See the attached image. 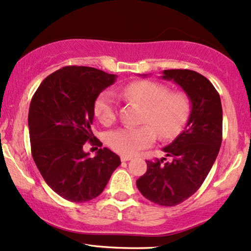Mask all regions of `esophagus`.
I'll use <instances>...</instances> for the list:
<instances>
[{"mask_svg":"<svg viewBox=\"0 0 251 251\" xmlns=\"http://www.w3.org/2000/svg\"><path fill=\"white\" fill-rule=\"evenodd\" d=\"M131 160V156H126V155H122L121 156V161L122 162H126V161Z\"/></svg>","mask_w":251,"mask_h":251,"instance_id":"obj_1","label":"esophagus"}]
</instances>
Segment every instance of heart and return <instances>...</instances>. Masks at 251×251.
<instances>
[{
  "label": "heart",
  "mask_w": 251,
  "mask_h": 251,
  "mask_svg": "<svg viewBox=\"0 0 251 251\" xmlns=\"http://www.w3.org/2000/svg\"><path fill=\"white\" fill-rule=\"evenodd\" d=\"M116 95L123 100L142 106L137 126H122L106 136L108 146L116 153L130 156L152 145L156 133L161 138L177 136L191 115V99L184 91H169L164 84L153 81H135L119 89ZM95 114L102 125L115 121L116 100L111 91H105L95 102Z\"/></svg>",
  "instance_id": "1"
}]
</instances>
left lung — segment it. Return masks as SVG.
Returning a JSON list of instances; mask_svg holds the SVG:
<instances>
[{"label":"left lung","instance_id":"left-lung-1","mask_svg":"<svg viewBox=\"0 0 251 251\" xmlns=\"http://www.w3.org/2000/svg\"><path fill=\"white\" fill-rule=\"evenodd\" d=\"M161 77L177 83L188 95L191 115L184 131L163 149L173 157L171 162L163 163L166 157L146 161L147 171L136 184L147 200L173 207L200 188L216 161L222 145L223 109L217 90L198 72L167 70Z\"/></svg>","mask_w":251,"mask_h":251}]
</instances>
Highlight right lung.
<instances>
[{
    "mask_svg": "<svg viewBox=\"0 0 251 251\" xmlns=\"http://www.w3.org/2000/svg\"><path fill=\"white\" fill-rule=\"evenodd\" d=\"M116 77L94 67L66 66L44 78L30 101L34 162L51 190L68 201L97 198L121 164L120 156L106 147L95 157L83 151L88 140L100 144L91 130L95 102Z\"/></svg>",
    "mask_w": 251,
    "mask_h": 251,
    "instance_id": "obj_1",
    "label": "right lung"
}]
</instances>
